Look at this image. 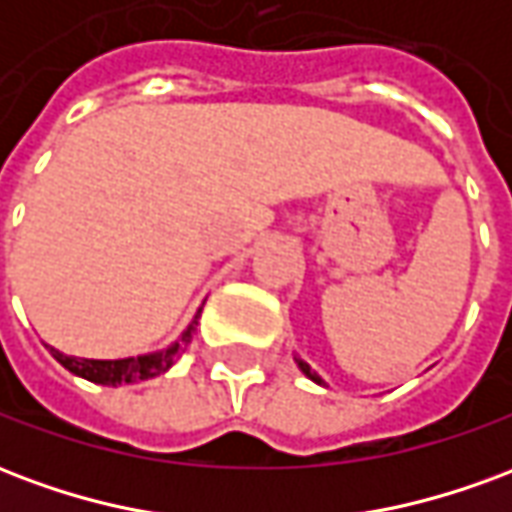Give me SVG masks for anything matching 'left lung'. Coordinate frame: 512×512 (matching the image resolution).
Masks as SVG:
<instances>
[{
  "label": "left lung",
  "instance_id": "left-lung-1",
  "mask_svg": "<svg viewBox=\"0 0 512 512\" xmlns=\"http://www.w3.org/2000/svg\"><path fill=\"white\" fill-rule=\"evenodd\" d=\"M293 359H296V365H299V370H301V373H304V376L310 378V381H315V384L326 386V381H323V378L318 376V373H315V370H312V367L307 365V362H304V359H299V356H293Z\"/></svg>",
  "mask_w": 512,
  "mask_h": 512
}]
</instances>
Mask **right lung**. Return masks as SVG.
<instances>
[{"mask_svg": "<svg viewBox=\"0 0 512 512\" xmlns=\"http://www.w3.org/2000/svg\"><path fill=\"white\" fill-rule=\"evenodd\" d=\"M200 312L202 310H197L194 321L189 323L186 332L180 334L178 343H172L169 348H164V351H156V354L128 356V359H79V356L60 354V351L51 348V345L49 351L65 370H71L73 376L87 378V381H93V384H136V381H147V378H156L161 376V373H167L169 367L178 362V356L183 354L186 345L191 343V334H194V326H197Z\"/></svg>", "mask_w": 512, "mask_h": 512, "instance_id": "add662e5", "label": "right lung"}]
</instances>
